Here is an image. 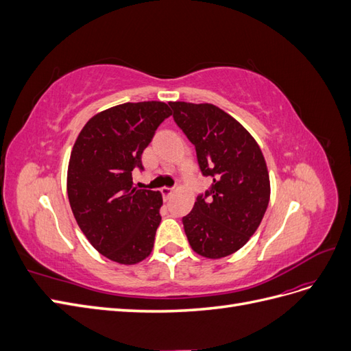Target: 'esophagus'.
Returning <instances> with one entry per match:
<instances>
[{
	"label": "esophagus",
	"mask_w": 351,
	"mask_h": 351,
	"mask_svg": "<svg viewBox=\"0 0 351 351\" xmlns=\"http://www.w3.org/2000/svg\"><path fill=\"white\" fill-rule=\"evenodd\" d=\"M173 192H174V189H169V187H162V189H161V193H162V196H164L165 199H168L169 196H171Z\"/></svg>",
	"instance_id": "1"
}]
</instances>
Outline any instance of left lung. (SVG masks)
I'll use <instances>...</instances> for the list:
<instances>
[{
    "label": "left lung",
    "mask_w": 351,
    "mask_h": 351,
    "mask_svg": "<svg viewBox=\"0 0 351 351\" xmlns=\"http://www.w3.org/2000/svg\"><path fill=\"white\" fill-rule=\"evenodd\" d=\"M177 125L196 147L204 176L214 178L208 199L199 196L183 218L190 247L208 259L230 256L261 226L269 204L268 167L258 142L212 104L169 102Z\"/></svg>",
    "instance_id": "1"
}]
</instances>
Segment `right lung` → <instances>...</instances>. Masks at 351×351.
<instances>
[{"mask_svg": "<svg viewBox=\"0 0 351 351\" xmlns=\"http://www.w3.org/2000/svg\"><path fill=\"white\" fill-rule=\"evenodd\" d=\"M173 114L161 101L125 102L95 114L71 149L67 195L77 226L105 258L134 265L149 256L162 195L133 187L132 171L155 130Z\"/></svg>", "mask_w": 351, "mask_h": 351, "instance_id": "1", "label": "right lung"}]
</instances>
